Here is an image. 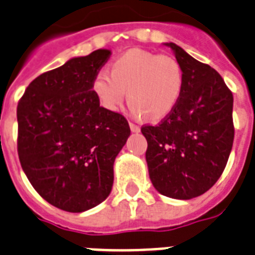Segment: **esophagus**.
Listing matches in <instances>:
<instances>
[{
  "instance_id": "34e87169",
  "label": "esophagus",
  "mask_w": 255,
  "mask_h": 255,
  "mask_svg": "<svg viewBox=\"0 0 255 255\" xmlns=\"http://www.w3.org/2000/svg\"><path fill=\"white\" fill-rule=\"evenodd\" d=\"M129 126H130V130H131V131H134V133H138V131H139V126L138 125H135V124H133V122H129Z\"/></svg>"
}]
</instances>
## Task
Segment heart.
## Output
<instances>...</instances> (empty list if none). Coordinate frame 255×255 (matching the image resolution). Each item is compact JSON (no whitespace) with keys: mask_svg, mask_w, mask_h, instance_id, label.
Wrapping results in <instances>:
<instances>
[{"mask_svg":"<svg viewBox=\"0 0 255 255\" xmlns=\"http://www.w3.org/2000/svg\"><path fill=\"white\" fill-rule=\"evenodd\" d=\"M183 88V73L178 61L166 54L130 49L113 61L112 74L100 70L92 90L100 105L118 112L126 96L131 113L149 121H161L174 110Z\"/></svg>","mask_w":255,"mask_h":255,"instance_id":"b5f03b06","label":"heart"}]
</instances>
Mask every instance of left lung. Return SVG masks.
<instances>
[{"label": "left lung", "instance_id": "left-lung-1", "mask_svg": "<svg viewBox=\"0 0 255 255\" xmlns=\"http://www.w3.org/2000/svg\"><path fill=\"white\" fill-rule=\"evenodd\" d=\"M183 73L178 104L158 125H143L146 162L161 194L190 199L206 193L224 173L234 141L233 93L220 73L175 43Z\"/></svg>", "mask_w": 255, "mask_h": 255}]
</instances>
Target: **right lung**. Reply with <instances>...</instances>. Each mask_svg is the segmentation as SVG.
<instances>
[{"instance_id": "1", "label": "right lung", "mask_w": 255, "mask_h": 255, "mask_svg": "<svg viewBox=\"0 0 255 255\" xmlns=\"http://www.w3.org/2000/svg\"><path fill=\"white\" fill-rule=\"evenodd\" d=\"M112 56L98 49L33 80L17 106V151L35 191L81 213L108 198L113 163L130 135L122 114L100 106L93 78Z\"/></svg>"}]
</instances>
